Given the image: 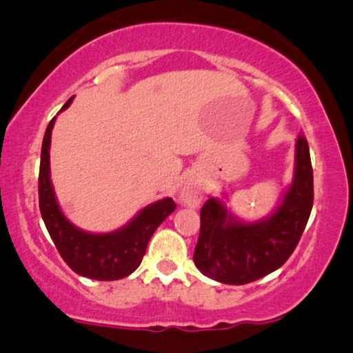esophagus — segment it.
<instances>
[{"label": "esophagus", "mask_w": 353, "mask_h": 353, "mask_svg": "<svg viewBox=\"0 0 353 353\" xmlns=\"http://www.w3.org/2000/svg\"><path fill=\"white\" fill-rule=\"evenodd\" d=\"M179 199L184 205L189 208H199V204L204 199V184L196 176H189L184 181L179 190Z\"/></svg>", "instance_id": "1"}]
</instances>
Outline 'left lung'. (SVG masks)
I'll return each instance as SVG.
<instances>
[{
  "mask_svg": "<svg viewBox=\"0 0 353 353\" xmlns=\"http://www.w3.org/2000/svg\"><path fill=\"white\" fill-rule=\"evenodd\" d=\"M314 204L309 144L295 141L292 184L269 216L245 222L219 197L201 209V234L194 264L202 274L229 285H244L285 264L297 247Z\"/></svg>",
  "mask_w": 353,
  "mask_h": 353,
  "instance_id": "8db88e82",
  "label": "left lung"
}]
</instances>
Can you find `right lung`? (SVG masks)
Returning a JSON list of instances; mask_svg holds the SVG:
<instances>
[{
	"instance_id": "right-lung-1",
	"label": "right lung",
	"mask_w": 353,
	"mask_h": 353,
	"mask_svg": "<svg viewBox=\"0 0 353 353\" xmlns=\"http://www.w3.org/2000/svg\"><path fill=\"white\" fill-rule=\"evenodd\" d=\"M72 99L74 96L68 99L61 111L70 108ZM54 123L56 117H52L44 132L39 164V210L44 225L61 257L76 274L94 281L128 277L139 267L152 234L174 212L176 204L171 197L152 202L112 232L98 234L76 228L61 210L51 182L50 148Z\"/></svg>"
}]
</instances>
